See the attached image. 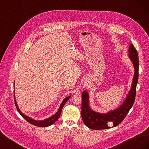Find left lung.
<instances>
[{"instance_id":"1","label":"left lung","mask_w":149,"mask_h":149,"mask_svg":"<svg viewBox=\"0 0 149 149\" xmlns=\"http://www.w3.org/2000/svg\"><path fill=\"white\" fill-rule=\"evenodd\" d=\"M129 56L134 67V74L132 86L124 102L116 109L110 111L106 114H102L93 111L89 105V94L88 92L82 93L81 117L84 124L89 129L102 130L116 127L123 121L131 109L136 94V86L139 78L138 53L133 45H130Z\"/></svg>"}]
</instances>
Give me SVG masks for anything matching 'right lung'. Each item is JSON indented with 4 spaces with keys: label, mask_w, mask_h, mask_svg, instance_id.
Listing matches in <instances>:
<instances>
[{
    "label": "right lung",
    "mask_w": 149,
    "mask_h": 149,
    "mask_svg": "<svg viewBox=\"0 0 149 149\" xmlns=\"http://www.w3.org/2000/svg\"><path fill=\"white\" fill-rule=\"evenodd\" d=\"M70 97H71V96L67 97H66L65 99L63 101V102H61V104H60L59 109L58 110V111L56 112L55 114H54L53 116H52V117H50V118H48V119H44V120H34L33 119H31V118H30V117L25 115L24 114L22 113V112L20 111L19 107H18V106H17V104L16 100H15V94H14V100H15V106H16V108H17L18 112H19V113L20 114V115L22 117H23V118L26 121L29 122V123L33 124V125H34L35 126H38V127H48V126H49V125L53 124L58 119H59L60 116L61 115V110L63 109V106H65V103L68 101V100L70 98Z\"/></svg>",
    "instance_id": "right-lung-1"
}]
</instances>
